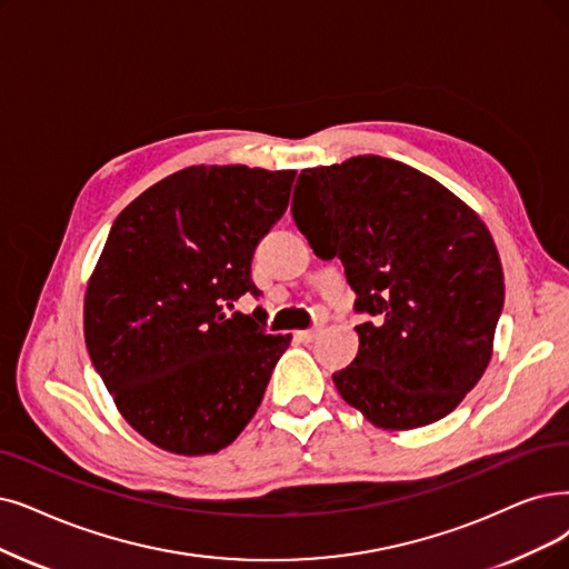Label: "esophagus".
Returning <instances> with one entry per match:
<instances>
[{
  "label": "esophagus",
  "instance_id": "1",
  "mask_svg": "<svg viewBox=\"0 0 569 569\" xmlns=\"http://www.w3.org/2000/svg\"><path fill=\"white\" fill-rule=\"evenodd\" d=\"M322 327H312V329H306V331H299V338L303 340V343H310V340H315L317 336H320Z\"/></svg>",
  "mask_w": 569,
  "mask_h": 569
}]
</instances>
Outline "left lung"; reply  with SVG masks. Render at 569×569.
Here are the masks:
<instances>
[{
    "instance_id": "obj_1",
    "label": "left lung",
    "mask_w": 569,
    "mask_h": 569,
    "mask_svg": "<svg viewBox=\"0 0 569 569\" xmlns=\"http://www.w3.org/2000/svg\"><path fill=\"white\" fill-rule=\"evenodd\" d=\"M291 214L320 259H340L357 293L359 352L338 395L380 429L456 411L481 380L505 306L488 226L437 179L382 156L299 174ZM293 189V198H297Z\"/></svg>"
}]
</instances>
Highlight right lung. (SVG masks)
<instances>
[{"label":"right lung","instance_id":"1","mask_svg":"<svg viewBox=\"0 0 569 569\" xmlns=\"http://www.w3.org/2000/svg\"><path fill=\"white\" fill-rule=\"evenodd\" d=\"M297 170L191 166L113 221L83 301L86 348L126 422L174 456H210L254 418L291 333L252 315V257Z\"/></svg>","mask_w":569,"mask_h":569}]
</instances>
